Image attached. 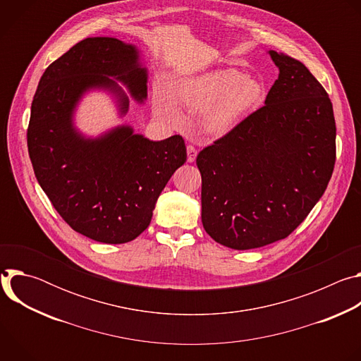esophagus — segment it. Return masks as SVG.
<instances>
[{
  "instance_id": "obj_1",
  "label": "esophagus",
  "mask_w": 361,
  "mask_h": 361,
  "mask_svg": "<svg viewBox=\"0 0 361 361\" xmlns=\"http://www.w3.org/2000/svg\"><path fill=\"white\" fill-rule=\"evenodd\" d=\"M197 157V148L194 145H187V161L188 163H194Z\"/></svg>"
}]
</instances>
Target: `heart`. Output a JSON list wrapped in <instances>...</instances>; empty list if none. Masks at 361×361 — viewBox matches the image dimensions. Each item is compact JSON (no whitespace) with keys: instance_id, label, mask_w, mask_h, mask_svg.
<instances>
[{"instance_id":"obj_1","label":"heart","mask_w":361,"mask_h":361,"mask_svg":"<svg viewBox=\"0 0 361 361\" xmlns=\"http://www.w3.org/2000/svg\"><path fill=\"white\" fill-rule=\"evenodd\" d=\"M266 94L264 85L254 77L235 68H220L195 75L177 90L180 104L191 113H202L201 126L210 135L230 133ZM159 110H166L163 102Z\"/></svg>"}]
</instances>
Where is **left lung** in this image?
<instances>
[{
	"label": "left lung",
	"mask_w": 361,
	"mask_h": 361,
	"mask_svg": "<svg viewBox=\"0 0 361 361\" xmlns=\"http://www.w3.org/2000/svg\"><path fill=\"white\" fill-rule=\"evenodd\" d=\"M269 54L279 78L264 107L197 156L202 227L233 250L291 234L324 194L336 163L329 94L298 60Z\"/></svg>",
	"instance_id": "left-lung-1"
}]
</instances>
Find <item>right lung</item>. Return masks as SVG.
I'll use <instances>...</instances> for the list:
<instances>
[{
  "label": "right lung",
  "instance_id": "1",
  "mask_svg": "<svg viewBox=\"0 0 361 361\" xmlns=\"http://www.w3.org/2000/svg\"><path fill=\"white\" fill-rule=\"evenodd\" d=\"M124 84L140 104L147 99V68L134 44L111 37L85 38L42 74L27 131L38 184L77 233L123 244L149 224L166 184L187 160L181 135L151 141L131 126L84 135L74 114L84 94L110 92L120 117L128 111Z\"/></svg>",
  "mask_w": 361,
  "mask_h": 361
}]
</instances>
